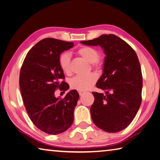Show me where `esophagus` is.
<instances>
[{
  "label": "esophagus",
  "mask_w": 160,
  "mask_h": 160,
  "mask_svg": "<svg viewBox=\"0 0 160 160\" xmlns=\"http://www.w3.org/2000/svg\"><path fill=\"white\" fill-rule=\"evenodd\" d=\"M78 92H79L80 96H82L85 93V92H84V91H79Z\"/></svg>",
  "instance_id": "1"
}]
</instances>
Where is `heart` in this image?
I'll return each instance as SVG.
<instances>
[{"instance_id":"obj_1","label":"heart","mask_w":160,"mask_h":160,"mask_svg":"<svg viewBox=\"0 0 160 160\" xmlns=\"http://www.w3.org/2000/svg\"><path fill=\"white\" fill-rule=\"evenodd\" d=\"M78 54L86 60L95 68H100L101 63L98 61L99 53L96 49L85 46L80 48ZM59 65L62 71L67 75L71 73V54L68 52L63 53L59 58ZM97 80V75L95 73H89L87 75H77L72 78L70 81L71 88L78 91H87L91 89Z\"/></svg>"}]
</instances>
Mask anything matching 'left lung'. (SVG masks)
I'll return each mask as SVG.
<instances>
[{"label": "left lung", "mask_w": 160, "mask_h": 160, "mask_svg": "<svg viewBox=\"0 0 160 160\" xmlns=\"http://www.w3.org/2000/svg\"><path fill=\"white\" fill-rule=\"evenodd\" d=\"M82 44L103 49V73L97 82L106 94L93 92L90 108L93 122L109 133L125 129L132 122L141 103L143 88L141 65L135 51L115 35H101Z\"/></svg>", "instance_id": "left-lung-1"}]
</instances>
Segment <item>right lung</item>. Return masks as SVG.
<instances>
[{"instance_id": "obj_1", "label": "right lung", "mask_w": 160, "mask_h": 160, "mask_svg": "<svg viewBox=\"0 0 160 160\" xmlns=\"http://www.w3.org/2000/svg\"><path fill=\"white\" fill-rule=\"evenodd\" d=\"M74 46L63 40L45 38L28 52L19 75V87L27 112L35 126L49 134H59L73 122L79 94L71 90L63 98L55 97L57 88L66 91L69 85L59 65L62 52Z\"/></svg>"}]
</instances>
